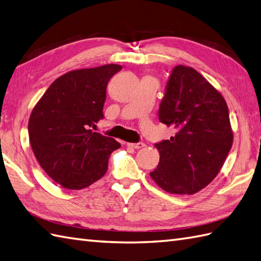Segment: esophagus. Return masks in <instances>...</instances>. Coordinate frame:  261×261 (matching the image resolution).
<instances>
[{"label":"esophagus","instance_id":"1","mask_svg":"<svg viewBox=\"0 0 261 261\" xmlns=\"http://www.w3.org/2000/svg\"><path fill=\"white\" fill-rule=\"evenodd\" d=\"M127 145H128L129 147L135 148V149H140V148H143L144 146H145V144L140 142V143H129V144H127Z\"/></svg>","mask_w":261,"mask_h":261}]
</instances>
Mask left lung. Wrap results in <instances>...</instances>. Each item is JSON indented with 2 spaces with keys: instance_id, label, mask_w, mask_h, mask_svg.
<instances>
[{
  "instance_id": "obj_1",
  "label": "left lung",
  "mask_w": 261,
  "mask_h": 261,
  "mask_svg": "<svg viewBox=\"0 0 261 261\" xmlns=\"http://www.w3.org/2000/svg\"><path fill=\"white\" fill-rule=\"evenodd\" d=\"M159 119L176 133L155 144L160 163L150 177L172 194L199 192L218 175L232 146L227 102L195 69L179 65L167 80Z\"/></svg>"
}]
</instances>
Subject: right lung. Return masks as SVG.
I'll return each mask as SVG.
<instances>
[{"instance_id":"right-lung-1","label":"right lung","mask_w":261,"mask_h":261,"mask_svg":"<svg viewBox=\"0 0 261 261\" xmlns=\"http://www.w3.org/2000/svg\"><path fill=\"white\" fill-rule=\"evenodd\" d=\"M119 65L79 69L56 79L33 108L29 138L44 172L69 190L89 187L108 169L114 138L92 132L103 118L106 87Z\"/></svg>"}]
</instances>
